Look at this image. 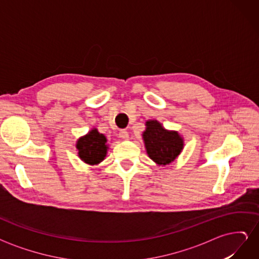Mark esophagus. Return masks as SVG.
Returning <instances> with one entry per match:
<instances>
[{
    "mask_svg": "<svg viewBox=\"0 0 259 259\" xmlns=\"http://www.w3.org/2000/svg\"><path fill=\"white\" fill-rule=\"evenodd\" d=\"M119 136H120L122 139H128V132L125 131V130H122V131H120V133H119Z\"/></svg>",
    "mask_w": 259,
    "mask_h": 259,
    "instance_id": "obj_1",
    "label": "esophagus"
}]
</instances>
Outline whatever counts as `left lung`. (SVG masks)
<instances>
[{
  "mask_svg": "<svg viewBox=\"0 0 259 259\" xmlns=\"http://www.w3.org/2000/svg\"><path fill=\"white\" fill-rule=\"evenodd\" d=\"M143 137L147 153L156 164L166 165L180 154L184 140L175 131H167L155 120L146 122Z\"/></svg>",
  "mask_w": 259,
  "mask_h": 259,
  "instance_id": "8db88e82",
  "label": "left lung"
}]
</instances>
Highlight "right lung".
<instances>
[{"label": "right lung", "mask_w": 259, "mask_h": 259, "mask_svg": "<svg viewBox=\"0 0 259 259\" xmlns=\"http://www.w3.org/2000/svg\"><path fill=\"white\" fill-rule=\"evenodd\" d=\"M107 139L98 131L92 130L88 135L77 140L76 149L79 150V156L88 164L94 165L105 159L107 154Z\"/></svg>", "instance_id": "add662e5"}]
</instances>
